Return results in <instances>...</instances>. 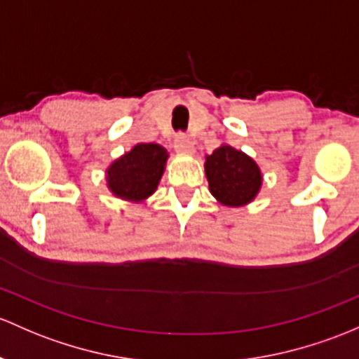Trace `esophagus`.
I'll return each instance as SVG.
<instances>
[{
	"mask_svg": "<svg viewBox=\"0 0 359 359\" xmlns=\"http://www.w3.org/2000/svg\"><path fill=\"white\" fill-rule=\"evenodd\" d=\"M173 146H175V149L179 151V153H192V151H194V144H192V141L184 134L177 135Z\"/></svg>",
	"mask_w": 359,
	"mask_h": 359,
	"instance_id": "obj_1",
	"label": "esophagus"
}]
</instances>
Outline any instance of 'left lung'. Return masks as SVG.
Here are the masks:
<instances>
[{
    "label": "left lung",
    "mask_w": 359,
    "mask_h": 359,
    "mask_svg": "<svg viewBox=\"0 0 359 359\" xmlns=\"http://www.w3.org/2000/svg\"><path fill=\"white\" fill-rule=\"evenodd\" d=\"M210 192L225 206H244L256 198L263 177L256 161L243 151L222 144L205 161Z\"/></svg>",
    "instance_id": "left-lung-1"
}]
</instances>
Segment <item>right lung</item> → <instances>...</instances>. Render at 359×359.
Listing matches in <instances>:
<instances>
[{
  "mask_svg": "<svg viewBox=\"0 0 359 359\" xmlns=\"http://www.w3.org/2000/svg\"><path fill=\"white\" fill-rule=\"evenodd\" d=\"M167 158L163 146L139 142L107 168L108 189L126 201H144L156 191Z\"/></svg>",
  "mask_w": 359,
  "mask_h": 359,
  "instance_id": "right-lung-1",
  "label": "right lung"
}]
</instances>
